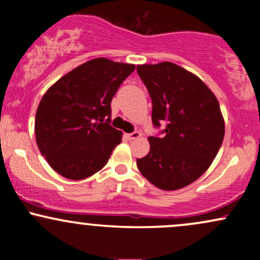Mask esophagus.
Here are the masks:
<instances>
[{
	"label": "esophagus",
	"mask_w": 260,
	"mask_h": 260,
	"mask_svg": "<svg viewBox=\"0 0 260 260\" xmlns=\"http://www.w3.org/2000/svg\"><path fill=\"white\" fill-rule=\"evenodd\" d=\"M140 137V133L139 132H132V133H128L127 134V138L129 140H134L137 138H139Z\"/></svg>",
	"instance_id": "34e87169"
}]
</instances>
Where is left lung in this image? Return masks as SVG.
Listing matches in <instances>:
<instances>
[{"mask_svg":"<svg viewBox=\"0 0 260 260\" xmlns=\"http://www.w3.org/2000/svg\"><path fill=\"white\" fill-rule=\"evenodd\" d=\"M153 103L155 127L150 151L137 159L140 174L164 190L180 189L198 180L215 159L225 134L219 101L202 79L171 62L137 66Z\"/></svg>","mask_w":260,"mask_h":260,"instance_id":"left-lung-1","label":"left lung"}]
</instances>
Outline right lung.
Listing matches in <instances>:
<instances>
[{
    "mask_svg": "<svg viewBox=\"0 0 260 260\" xmlns=\"http://www.w3.org/2000/svg\"><path fill=\"white\" fill-rule=\"evenodd\" d=\"M136 66L94 58L58 79L39 104L37 144L57 174L90 177L106 165L122 132L111 122V100Z\"/></svg>",
    "mask_w": 260,
    "mask_h": 260,
    "instance_id": "add662e5",
    "label": "right lung"
}]
</instances>
